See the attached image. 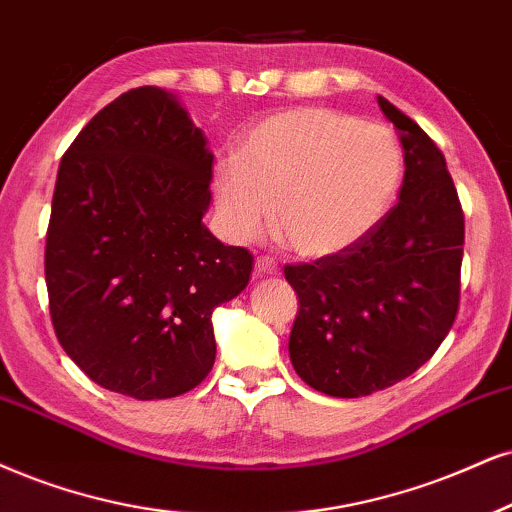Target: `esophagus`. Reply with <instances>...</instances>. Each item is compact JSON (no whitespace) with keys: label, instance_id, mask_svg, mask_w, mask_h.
<instances>
[{"label":"esophagus","instance_id":"34e87169","mask_svg":"<svg viewBox=\"0 0 512 512\" xmlns=\"http://www.w3.org/2000/svg\"><path fill=\"white\" fill-rule=\"evenodd\" d=\"M254 275H256V277H266V275L273 277V275H280V266H277L273 258L261 256V258H256V263H254Z\"/></svg>","mask_w":512,"mask_h":512}]
</instances>
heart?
<instances>
[{
  "mask_svg": "<svg viewBox=\"0 0 512 512\" xmlns=\"http://www.w3.org/2000/svg\"><path fill=\"white\" fill-rule=\"evenodd\" d=\"M391 130L325 106L273 113L244 137L239 159L213 168L223 232L249 239L268 223L301 256H330L370 230L401 182Z\"/></svg>",
  "mask_w": 512,
  "mask_h": 512,
  "instance_id": "heart-1",
  "label": "heart"
}]
</instances>
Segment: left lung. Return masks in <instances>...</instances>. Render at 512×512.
<instances>
[{"instance_id": "1", "label": "left lung", "mask_w": 512, "mask_h": 512, "mask_svg": "<svg viewBox=\"0 0 512 512\" xmlns=\"http://www.w3.org/2000/svg\"><path fill=\"white\" fill-rule=\"evenodd\" d=\"M401 132L399 204L356 244L287 266L299 296L289 358L308 387L358 399L406 380L444 342L458 313L465 218L437 144L377 97Z\"/></svg>"}]
</instances>
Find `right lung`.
<instances>
[{
    "instance_id": "add662e5",
    "label": "right lung",
    "mask_w": 512,
    "mask_h": 512,
    "mask_svg": "<svg viewBox=\"0 0 512 512\" xmlns=\"http://www.w3.org/2000/svg\"><path fill=\"white\" fill-rule=\"evenodd\" d=\"M211 178L204 132L161 87L113 99L63 154L44 249L49 313L99 387L170 399L211 372L213 308L254 268L201 223Z\"/></svg>"
}]
</instances>
